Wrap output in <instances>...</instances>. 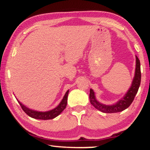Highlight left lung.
I'll list each match as a JSON object with an SVG mask.
<instances>
[{"label":"left lung","instance_id":"obj_1","mask_svg":"<svg viewBox=\"0 0 150 150\" xmlns=\"http://www.w3.org/2000/svg\"><path fill=\"white\" fill-rule=\"evenodd\" d=\"M141 82V70H140V62L138 58L136 56V68L135 77H134L133 81L132 82V85L130 88L129 89L128 92L125 94V95L119 100L116 104L111 105V106H107L100 104L99 101H97L94 93L92 89H90L89 92V101L90 103L96 108L97 109L101 111V112L111 113H117L120 112L123 110L126 109L127 108L130 106L132 102L134 100L136 94L138 91L139 87H140Z\"/></svg>","mask_w":150,"mask_h":150}]
</instances>
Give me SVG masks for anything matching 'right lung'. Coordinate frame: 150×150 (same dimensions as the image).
<instances>
[{"label": "right lung", "mask_w": 150, "mask_h": 150, "mask_svg": "<svg viewBox=\"0 0 150 150\" xmlns=\"http://www.w3.org/2000/svg\"><path fill=\"white\" fill-rule=\"evenodd\" d=\"M69 91H67L65 93L64 97L62 99L61 102L60 103V104L58 105L56 108H55L54 109L51 110V111H46V112H39V111H33V110H31L30 108H27L25 106H24L23 104H22L20 101H18L19 104H20V106H21L22 110H23L29 116L32 117L33 118H36V119H40V120H49V119H53V118H56V116H58V115L61 113L63 110L65 109V107L67 106V101H68V95Z\"/></svg>", "instance_id": "right-lung-1"}]
</instances>
